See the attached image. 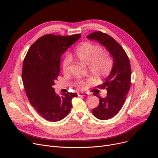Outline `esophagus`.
Segmentation results:
<instances>
[{
    "instance_id": "34e87169",
    "label": "esophagus",
    "mask_w": 158,
    "mask_h": 158,
    "mask_svg": "<svg viewBox=\"0 0 158 158\" xmlns=\"http://www.w3.org/2000/svg\"><path fill=\"white\" fill-rule=\"evenodd\" d=\"M87 94L84 92H78V96H84V95H86Z\"/></svg>"
}]
</instances>
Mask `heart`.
<instances>
[{
	"label": "heart",
	"instance_id": "1",
	"mask_svg": "<svg viewBox=\"0 0 158 158\" xmlns=\"http://www.w3.org/2000/svg\"><path fill=\"white\" fill-rule=\"evenodd\" d=\"M74 55L81 63L88 65L89 73L97 78L107 76L111 70L113 60L108 52L103 51L98 45L90 42H84L74 51ZM72 62L70 55H66L63 61V70L66 72ZM89 82L88 80H79L75 82V85L80 89H83Z\"/></svg>",
	"mask_w": 158,
	"mask_h": 158
}]
</instances>
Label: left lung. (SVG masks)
<instances>
[{"label": "left lung", "instance_id": "left-lung-1", "mask_svg": "<svg viewBox=\"0 0 158 158\" xmlns=\"http://www.w3.org/2000/svg\"><path fill=\"white\" fill-rule=\"evenodd\" d=\"M89 40L98 41L113 56L111 73L103 84L98 86L106 89L107 96L103 98L94 94L99 99V106L92 109L94 115L100 120H107L120 111L131 87V68L128 57L121 45L112 37L102 31H95L87 36Z\"/></svg>", "mask_w": 158, "mask_h": 158}]
</instances>
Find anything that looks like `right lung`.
<instances>
[{"mask_svg":"<svg viewBox=\"0 0 158 158\" xmlns=\"http://www.w3.org/2000/svg\"><path fill=\"white\" fill-rule=\"evenodd\" d=\"M81 37L47 34L39 38L23 60L22 81L31 106L47 121H59L69 113L76 93L56 94L52 85L59 76L60 56Z\"/></svg>","mask_w":158,"mask_h":158,"instance_id":"1","label":"right lung"}]
</instances>
